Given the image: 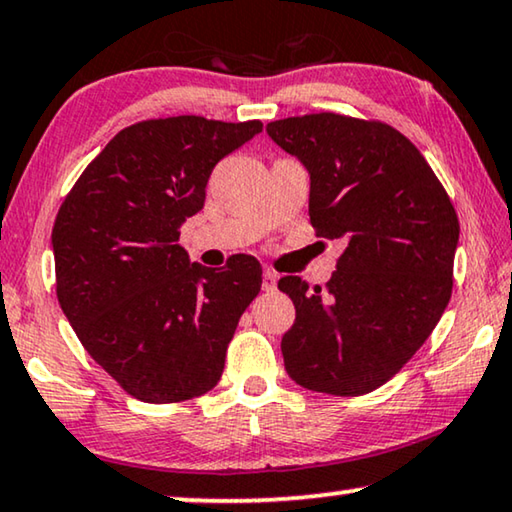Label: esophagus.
<instances>
[{
  "label": "esophagus",
  "mask_w": 512,
  "mask_h": 512,
  "mask_svg": "<svg viewBox=\"0 0 512 512\" xmlns=\"http://www.w3.org/2000/svg\"><path fill=\"white\" fill-rule=\"evenodd\" d=\"M276 285H278V273L266 269L264 276H262V289H264V292H271V289H276Z\"/></svg>",
  "instance_id": "esophagus-1"
}]
</instances>
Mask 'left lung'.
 Masks as SVG:
<instances>
[{
    "label": "left lung",
    "mask_w": 512,
    "mask_h": 512,
    "mask_svg": "<svg viewBox=\"0 0 512 512\" xmlns=\"http://www.w3.org/2000/svg\"><path fill=\"white\" fill-rule=\"evenodd\" d=\"M266 133L310 174V223L345 241L326 289L278 280L296 319L285 370L308 391L363 395L398 375L430 338L453 292L460 223L444 186L393 126L319 112Z\"/></svg>",
    "instance_id": "8db88e82"
}]
</instances>
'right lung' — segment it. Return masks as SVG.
<instances>
[{
    "label": "right lung",
    "instance_id": "obj_1",
    "mask_svg": "<svg viewBox=\"0 0 512 512\" xmlns=\"http://www.w3.org/2000/svg\"><path fill=\"white\" fill-rule=\"evenodd\" d=\"M262 133V121L195 114L119 131L75 181L52 227L57 299L89 356L128 395L167 404L211 391L262 266L232 255L220 269L179 246L204 207L220 158Z\"/></svg>",
    "mask_w": 512,
    "mask_h": 512
}]
</instances>
